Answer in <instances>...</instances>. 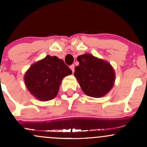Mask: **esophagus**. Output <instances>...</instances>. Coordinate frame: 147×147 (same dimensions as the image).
Instances as JSON below:
<instances>
[{"instance_id": "obj_1", "label": "esophagus", "mask_w": 147, "mask_h": 147, "mask_svg": "<svg viewBox=\"0 0 147 147\" xmlns=\"http://www.w3.org/2000/svg\"><path fill=\"white\" fill-rule=\"evenodd\" d=\"M70 69H72V72H75V65H70Z\"/></svg>"}]
</instances>
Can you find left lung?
<instances>
[{
    "mask_svg": "<svg viewBox=\"0 0 147 147\" xmlns=\"http://www.w3.org/2000/svg\"><path fill=\"white\" fill-rule=\"evenodd\" d=\"M80 63L74 75L86 95L100 98L109 93L114 85L115 71L109 62L89 53L79 55Z\"/></svg>",
    "mask_w": 147,
    "mask_h": 147,
    "instance_id": "left-lung-1",
    "label": "left lung"
}]
</instances>
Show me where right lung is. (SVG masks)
<instances>
[{"label":"right lung","mask_w":147,"mask_h":147,"mask_svg":"<svg viewBox=\"0 0 147 147\" xmlns=\"http://www.w3.org/2000/svg\"><path fill=\"white\" fill-rule=\"evenodd\" d=\"M71 74L72 70L63 60L48 55L30 66L24 80L32 95L39 101H47L56 96L63 79Z\"/></svg>","instance_id":"obj_1"}]
</instances>
